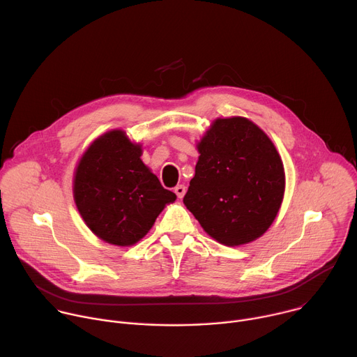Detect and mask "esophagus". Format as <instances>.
<instances>
[{
	"label": "esophagus",
	"instance_id": "34e87169",
	"mask_svg": "<svg viewBox=\"0 0 357 357\" xmlns=\"http://www.w3.org/2000/svg\"><path fill=\"white\" fill-rule=\"evenodd\" d=\"M185 192H186L185 185H178V186H175V193H176V196H178L179 199H182V197H183Z\"/></svg>",
	"mask_w": 357,
	"mask_h": 357
}]
</instances>
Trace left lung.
<instances>
[{"label":"left lung","mask_w":357,"mask_h":357,"mask_svg":"<svg viewBox=\"0 0 357 357\" xmlns=\"http://www.w3.org/2000/svg\"><path fill=\"white\" fill-rule=\"evenodd\" d=\"M197 151L185 206L222 244L240 245L260 237L274 222L285 188L271 139L247 119H219Z\"/></svg>","instance_id":"8db88e82"}]
</instances>
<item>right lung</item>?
<instances>
[{"label":"right lung","instance_id":"obj_1","mask_svg":"<svg viewBox=\"0 0 357 357\" xmlns=\"http://www.w3.org/2000/svg\"><path fill=\"white\" fill-rule=\"evenodd\" d=\"M141 146L114 130L97 138L75 175V202L89 229L107 243L131 245L176 195L141 161Z\"/></svg>","mask_w":357,"mask_h":357}]
</instances>
